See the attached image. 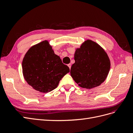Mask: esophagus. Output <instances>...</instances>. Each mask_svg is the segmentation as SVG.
<instances>
[{"mask_svg":"<svg viewBox=\"0 0 133 133\" xmlns=\"http://www.w3.org/2000/svg\"><path fill=\"white\" fill-rule=\"evenodd\" d=\"M68 67L69 68V69H70V68H71V64H68Z\"/></svg>","mask_w":133,"mask_h":133,"instance_id":"34e87169","label":"esophagus"}]
</instances>
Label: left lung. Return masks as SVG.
<instances>
[{"label":"left lung","mask_w":133,"mask_h":133,"mask_svg":"<svg viewBox=\"0 0 133 133\" xmlns=\"http://www.w3.org/2000/svg\"><path fill=\"white\" fill-rule=\"evenodd\" d=\"M70 74L78 85L87 89L100 85L105 80L110 67L107 54L98 44L87 41L74 55Z\"/></svg>","instance_id":"1"}]
</instances>
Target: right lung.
I'll use <instances>...</instances> for the list:
<instances>
[{
	"label": "right lung",
	"mask_w": 133,
	"mask_h": 133,
	"mask_svg": "<svg viewBox=\"0 0 133 133\" xmlns=\"http://www.w3.org/2000/svg\"><path fill=\"white\" fill-rule=\"evenodd\" d=\"M22 68L26 82L42 92L55 89L60 80L70 71L69 68L54 54L47 41L30 48L23 59Z\"/></svg>",
	"instance_id": "add662e5"
}]
</instances>
